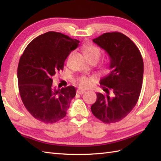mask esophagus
Returning <instances> with one entry per match:
<instances>
[{
    "label": "esophagus",
    "mask_w": 161,
    "mask_h": 161,
    "mask_svg": "<svg viewBox=\"0 0 161 161\" xmlns=\"http://www.w3.org/2000/svg\"><path fill=\"white\" fill-rule=\"evenodd\" d=\"M76 93H77V94L82 95V94H84V93H85V91H84V90H80V89H78V90H77Z\"/></svg>",
    "instance_id": "esophagus-1"
}]
</instances>
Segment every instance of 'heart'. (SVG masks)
I'll return each instance as SVG.
<instances>
[{
	"label": "heart",
	"instance_id": "obj_1",
	"mask_svg": "<svg viewBox=\"0 0 161 161\" xmlns=\"http://www.w3.org/2000/svg\"><path fill=\"white\" fill-rule=\"evenodd\" d=\"M83 52L88 60L92 64L97 63L101 57V50L100 48L94 45H91V44L85 46L83 48ZM101 69L103 71H107V68L105 66H102ZM93 81V77L83 76L77 79L75 81V83L81 88H86L90 86Z\"/></svg>",
	"mask_w": 161,
	"mask_h": 161
}]
</instances>
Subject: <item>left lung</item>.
Segmentation results:
<instances>
[{"mask_svg":"<svg viewBox=\"0 0 161 161\" xmlns=\"http://www.w3.org/2000/svg\"><path fill=\"white\" fill-rule=\"evenodd\" d=\"M105 50L111 72L100 80L106 94L97 93L91 111L107 124L122 120L138 100L144 64L138 48L129 37L118 32H107L93 40Z\"/></svg>","mask_w":161,"mask_h":161,"instance_id":"8db88e82","label":"left lung"}]
</instances>
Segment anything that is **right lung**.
<instances>
[{
    "label": "right lung",
    "mask_w": 161,
    "mask_h": 161,
    "mask_svg": "<svg viewBox=\"0 0 161 161\" xmlns=\"http://www.w3.org/2000/svg\"><path fill=\"white\" fill-rule=\"evenodd\" d=\"M80 41L47 32L30 42L20 58L17 77L19 93L27 110L35 119L54 123L64 118L76 89L53 86V77L64 69V61Z\"/></svg>",
    "instance_id": "right-lung-1"
}]
</instances>
